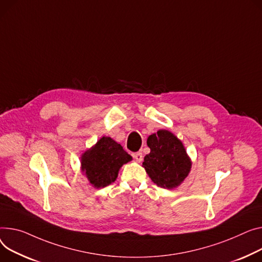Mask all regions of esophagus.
<instances>
[{
    "mask_svg": "<svg viewBox=\"0 0 262 262\" xmlns=\"http://www.w3.org/2000/svg\"><path fill=\"white\" fill-rule=\"evenodd\" d=\"M134 158L136 159V161L137 162H142V160H143V155H142V152H136L135 155H134Z\"/></svg>",
    "mask_w": 262,
    "mask_h": 262,
    "instance_id": "obj_1",
    "label": "esophagus"
}]
</instances>
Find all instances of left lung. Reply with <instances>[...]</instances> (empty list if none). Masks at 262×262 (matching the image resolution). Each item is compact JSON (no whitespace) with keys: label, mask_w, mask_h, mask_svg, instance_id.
Here are the masks:
<instances>
[{"label":"left lung","mask_w":262,"mask_h":262,"mask_svg":"<svg viewBox=\"0 0 262 262\" xmlns=\"http://www.w3.org/2000/svg\"><path fill=\"white\" fill-rule=\"evenodd\" d=\"M150 152L142 166L154 183L163 188H177L188 176L191 160L180 139L171 132L159 129L147 138Z\"/></svg>","instance_id":"left-lung-1"}]
</instances>
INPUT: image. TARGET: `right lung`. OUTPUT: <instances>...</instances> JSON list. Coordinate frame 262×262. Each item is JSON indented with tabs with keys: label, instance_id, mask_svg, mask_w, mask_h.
<instances>
[{
	"label": "right lung",
	"instance_id": "right-lung-1",
	"mask_svg": "<svg viewBox=\"0 0 262 262\" xmlns=\"http://www.w3.org/2000/svg\"><path fill=\"white\" fill-rule=\"evenodd\" d=\"M133 158L111 137H102L81 156V171L96 188L116 181L120 168Z\"/></svg>",
	"mask_w": 262,
	"mask_h": 262
}]
</instances>
